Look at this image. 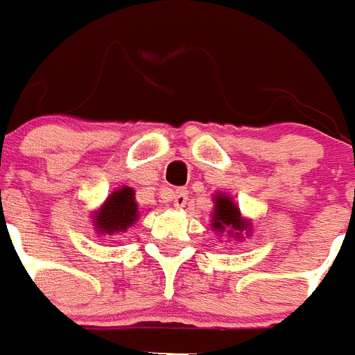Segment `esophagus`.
<instances>
[{
	"label": "esophagus",
	"instance_id": "esophagus-1",
	"mask_svg": "<svg viewBox=\"0 0 355 355\" xmlns=\"http://www.w3.org/2000/svg\"><path fill=\"white\" fill-rule=\"evenodd\" d=\"M172 200H173V206H178V208H182L185 206L187 202V191L185 189H175L172 195Z\"/></svg>",
	"mask_w": 355,
	"mask_h": 355
}]
</instances>
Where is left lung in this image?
<instances>
[{"label": "left lung", "instance_id": "8db88e82", "mask_svg": "<svg viewBox=\"0 0 355 355\" xmlns=\"http://www.w3.org/2000/svg\"><path fill=\"white\" fill-rule=\"evenodd\" d=\"M216 200V208H214V218H212V227L216 231H243L248 227V223L241 220V212L239 208L233 205V200L225 195L214 198ZM227 231V233H230ZM239 235V233H235Z\"/></svg>", "mask_w": 355, "mask_h": 355}]
</instances>
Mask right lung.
Segmentation results:
<instances>
[{
    "instance_id": "right-lung-1",
    "label": "right lung",
    "mask_w": 355,
    "mask_h": 355,
    "mask_svg": "<svg viewBox=\"0 0 355 355\" xmlns=\"http://www.w3.org/2000/svg\"><path fill=\"white\" fill-rule=\"evenodd\" d=\"M137 218V205L133 200V189L122 187L114 191L99 212L95 214V227L101 233L112 235L125 231Z\"/></svg>"
}]
</instances>
